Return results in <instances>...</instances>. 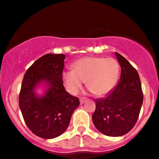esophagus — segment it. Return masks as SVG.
<instances>
[{"label":"esophagus","instance_id":"1","mask_svg":"<svg viewBox=\"0 0 159 159\" xmlns=\"http://www.w3.org/2000/svg\"><path fill=\"white\" fill-rule=\"evenodd\" d=\"M86 98H80V103L81 104H82V103H84V102L86 101Z\"/></svg>","mask_w":159,"mask_h":159}]
</instances>
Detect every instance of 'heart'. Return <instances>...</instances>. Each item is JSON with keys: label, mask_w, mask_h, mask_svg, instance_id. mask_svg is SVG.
Returning a JSON list of instances; mask_svg holds the SVG:
<instances>
[{"label": "heart", "mask_w": 159, "mask_h": 159, "mask_svg": "<svg viewBox=\"0 0 159 159\" xmlns=\"http://www.w3.org/2000/svg\"><path fill=\"white\" fill-rule=\"evenodd\" d=\"M119 76V65L114 58L85 57L72 65V71H65L62 80L67 91L77 94L86 81L91 93L98 96L108 95L116 86Z\"/></svg>", "instance_id": "1"}]
</instances>
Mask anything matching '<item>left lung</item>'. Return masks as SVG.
I'll use <instances>...</instances> for the list:
<instances>
[{"label": "left lung", "instance_id": "obj_1", "mask_svg": "<svg viewBox=\"0 0 159 159\" xmlns=\"http://www.w3.org/2000/svg\"><path fill=\"white\" fill-rule=\"evenodd\" d=\"M115 54L121 66L120 80L106 97L95 100L92 116L95 127L111 137L122 136L134 127L143 101L138 71L125 57Z\"/></svg>", "mask_w": 159, "mask_h": 159}]
</instances>
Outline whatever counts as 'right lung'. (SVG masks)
Here are the masks:
<instances>
[{
  "label": "right lung",
  "mask_w": 159,
  "mask_h": 159,
  "mask_svg": "<svg viewBox=\"0 0 159 159\" xmlns=\"http://www.w3.org/2000/svg\"><path fill=\"white\" fill-rule=\"evenodd\" d=\"M66 56L48 53L35 61L24 76L19 105L28 128L40 138L52 139L61 135L80 105L77 97L65 90L62 74ZM44 81L49 85L46 94L39 97L34 88Z\"/></svg>",
  "instance_id": "1"
}]
</instances>
